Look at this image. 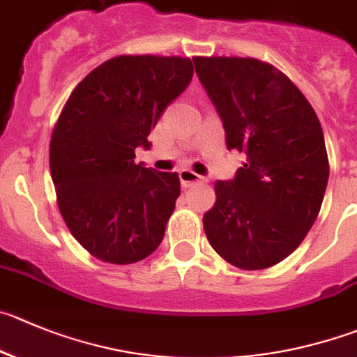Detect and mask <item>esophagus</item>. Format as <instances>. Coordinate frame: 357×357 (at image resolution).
<instances>
[{
    "label": "esophagus",
    "instance_id": "34e87169",
    "mask_svg": "<svg viewBox=\"0 0 357 357\" xmlns=\"http://www.w3.org/2000/svg\"><path fill=\"white\" fill-rule=\"evenodd\" d=\"M178 176H181V182L184 188L203 182V176H199L198 173H195L192 169H181V172H178Z\"/></svg>",
    "mask_w": 357,
    "mask_h": 357
}]
</instances>
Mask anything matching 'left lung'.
<instances>
[{
    "instance_id": "1",
    "label": "left lung",
    "mask_w": 357,
    "mask_h": 357,
    "mask_svg": "<svg viewBox=\"0 0 357 357\" xmlns=\"http://www.w3.org/2000/svg\"><path fill=\"white\" fill-rule=\"evenodd\" d=\"M217 108L227 151L247 158L233 181L215 182L203 215L217 254L242 270L286 259L315 222L329 176L314 108L280 70L254 57H192Z\"/></svg>"
}]
</instances>
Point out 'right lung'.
I'll return each mask as SVG.
<instances>
[{
    "label": "right lung",
    "mask_w": 357,
    "mask_h": 357,
    "mask_svg": "<svg viewBox=\"0 0 357 357\" xmlns=\"http://www.w3.org/2000/svg\"><path fill=\"white\" fill-rule=\"evenodd\" d=\"M192 79L189 57L119 56L75 87L50 140L57 206L94 257L131 264L151 256L181 196L178 173L135 162V149Z\"/></svg>",
    "instance_id": "1"
}]
</instances>
